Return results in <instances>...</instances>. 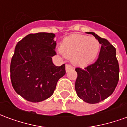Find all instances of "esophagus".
<instances>
[{
    "label": "esophagus",
    "instance_id": "esophagus-1",
    "mask_svg": "<svg viewBox=\"0 0 127 127\" xmlns=\"http://www.w3.org/2000/svg\"><path fill=\"white\" fill-rule=\"evenodd\" d=\"M73 69V66H71L70 64H66V72H69V71H71Z\"/></svg>",
    "mask_w": 127,
    "mask_h": 127
}]
</instances>
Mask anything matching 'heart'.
Instances as JSON below:
<instances>
[{"mask_svg":"<svg viewBox=\"0 0 127 127\" xmlns=\"http://www.w3.org/2000/svg\"><path fill=\"white\" fill-rule=\"evenodd\" d=\"M100 47V43L95 38L73 34L63 40L58 52L66 58H71L74 65L84 67L95 60Z\"/></svg>","mask_w":127,"mask_h":127,"instance_id":"b5f03b06","label":"heart"}]
</instances>
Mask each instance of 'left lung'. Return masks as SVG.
Listing matches in <instances>:
<instances>
[{
    "label": "left lung",
    "mask_w": 127,
    "mask_h": 127,
    "mask_svg": "<svg viewBox=\"0 0 127 127\" xmlns=\"http://www.w3.org/2000/svg\"><path fill=\"white\" fill-rule=\"evenodd\" d=\"M101 44L98 59L84 69L76 68L75 91L77 96L88 103H97L109 97L118 82L119 65L116 49L107 39L89 32Z\"/></svg>",
    "instance_id": "obj_1"
}]
</instances>
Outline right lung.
<instances>
[{
  "label": "right lung",
  "instance_id": "obj_1",
  "mask_svg": "<svg viewBox=\"0 0 127 127\" xmlns=\"http://www.w3.org/2000/svg\"><path fill=\"white\" fill-rule=\"evenodd\" d=\"M55 34H29L18 43L10 72L15 91L26 101L38 103L54 93L58 80L66 73L65 64L55 66Z\"/></svg>",
  "mask_w": 127,
  "mask_h": 127
}]
</instances>
